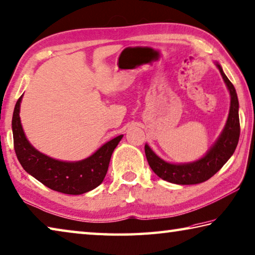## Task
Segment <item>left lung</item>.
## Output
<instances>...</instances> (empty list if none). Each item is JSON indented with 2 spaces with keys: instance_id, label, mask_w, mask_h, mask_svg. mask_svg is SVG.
I'll use <instances>...</instances> for the list:
<instances>
[{
  "instance_id": "8db88e82",
  "label": "left lung",
  "mask_w": 255,
  "mask_h": 255,
  "mask_svg": "<svg viewBox=\"0 0 255 255\" xmlns=\"http://www.w3.org/2000/svg\"><path fill=\"white\" fill-rule=\"evenodd\" d=\"M215 64L219 68L221 76L230 91L231 105L229 117L223 130L216 141L213 143V146L206 151V154L202 158L192 163L173 164L157 156L148 146V143L145 145L146 158L150 168L158 177L166 182L178 185H193L205 182L223 167V165L231 158L238 146L240 138L238 95L232 82L223 72L221 64L217 62H215Z\"/></svg>"
}]
</instances>
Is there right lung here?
<instances>
[{"label":"right lung","instance_id":"right-lung-1","mask_svg":"<svg viewBox=\"0 0 255 255\" xmlns=\"http://www.w3.org/2000/svg\"><path fill=\"white\" fill-rule=\"evenodd\" d=\"M23 95L16 101L12 118L13 140L17 159L26 173L45 186L63 194L80 195L103 183L112 155L124 135L104 143L91 156L78 161H63L40 152L31 145L22 128L20 106Z\"/></svg>","mask_w":255,"mask_h":255}]
</instances>
